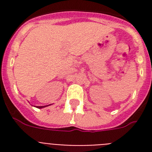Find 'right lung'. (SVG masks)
Segmentation results:
<instances>
[{
  "label": "right lung",
  "instance_id": "1",
  "mask_svg": "<svg viewBox=\"0 0 152 152\" xmlns=\"http://www.w3.org/2000/svg\"><path fill=\"white\" fill-rule=\"evenodd\" d=\"M49 106V105H48ZM46 106H37V108H39V109H41V108H44V107H46Z\"/></svg>",
  "mask_w": 152,
  "mask_h": 152
}]
</instances>
